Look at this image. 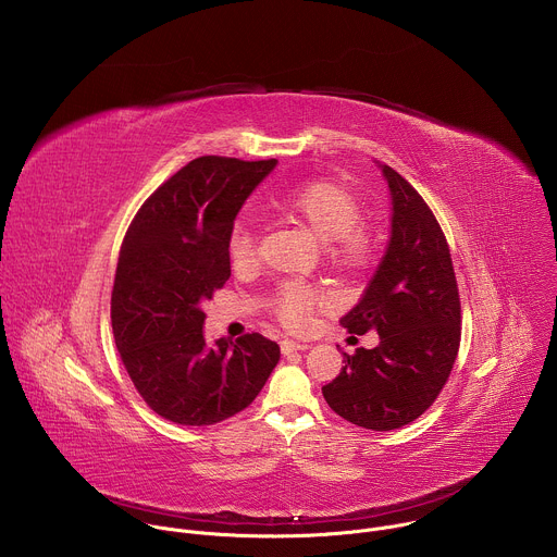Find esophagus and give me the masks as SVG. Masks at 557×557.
Instances as JSON below:
<instances>
[{"instance_id":"obj_1","label":"esophagus","mask_w":557,"mask_h":557,"mask_svg":"<svg viewBox=\"0 0 557 557\" xmlns=\"http://www.w3.org/2000/svg\"><path fill=\"white\" fill-rule=\"evenodd\" d=\"M280 348H282V352H284V355H290V352H304V350H308V344L284 339V342L280 344Z\"/></svg>"}]
</instances>
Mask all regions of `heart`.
Instances as JSON below:
<instances>
[{
	"label": "heart",
	"instance_id": "1",
	"mask_svg": "<svg viewBox=\"0 0 557 557\" xmlns=\"http://www.w3.org/2000/svg\"><path fill=\"white\" fill-rule=\"evenodd\" d=\"M273 207L310 231L317 240L331 245V260L342 271H359L370 258V240L359 226L363 220L361 200L344 185L317 181L273 198ZM233 267H249L256 260V233L237 226L228 240ZM320 304L317 290L301 284H284L275 299L280 320L299 329L308 312Z\"/></svg>",
	"mask_w": 557,
	"mask_h": 557
}]
</instances>
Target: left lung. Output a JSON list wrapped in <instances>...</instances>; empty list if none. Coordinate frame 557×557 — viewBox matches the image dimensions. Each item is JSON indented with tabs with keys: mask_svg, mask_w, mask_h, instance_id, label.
Returning a JSON list of instances; mask_svg holds the SVG:
<instances>
[{
	"mask_svg": "<svg viewBox=\"0 0 557 557\" xmlns=\"http://www.w3.org/2000/svg\"><path fill=\"white\" fill-rule=\"evenodd\" d=\"M392 202L387 249L357 306L348 333L374 331L379 346L346 355L324 399L342 419L376 432L419 419L443 389L460 344V299L445 235L417 189L376 163Z\"/></svg>",
	"mask_w": 557,
	"mask_h": 557,
	"instance_id": "left-lung-1",
	"label": "left lung"
}]
</instances>
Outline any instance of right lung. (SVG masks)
Returning <instances> with one entry per match:
<instances>
[{"label":"right lung","instance_id":"1","mask_svg":"<svg viewBox=\"0 0 557 557\" xmlns=\"http://www.w3.org/2000/svg\"><path fill=\"white\" fill-rule=\"evenodd\" d=\"M277 161L202 156L158 187L121 247L112 331L145 404L178 425H213L260 394L280 346L260 333L205 339L202 304L231 277L233 220Z\"/></svg>","mask_w":557,"mask_h":557}]
</instances>
